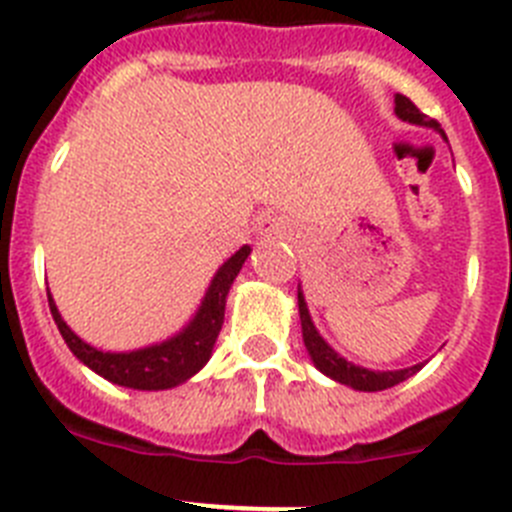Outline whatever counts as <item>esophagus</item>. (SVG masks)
<instances>
[{
	"mask_svg": "<svg viewBox=\"0 0 512 512\" xmlns=\"http://www.w3.org/2000/svg\"><path fill=\"white\" fill-rule=\"evenodd\" d=\"M259 233L261 235H282L284 233V223L282 217L277 215H264L259 220Z\"/></svg>",
	"mask_w": 512,
	"mask_h": 512,
	"instance_id": "obj_1",
	"label": "esophagus"
}]
</instances>
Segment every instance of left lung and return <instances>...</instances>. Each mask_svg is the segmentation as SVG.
Masks as SVG:
<instances>
[{"mask_svg": "<svg viewBox=\"0 0 512 512\" xmlns=\"http://www.w3.org/2000/svg\"><path fill=\"white\" fill-rule=\"evenodd\" d=\"M395 115L405 122H413V125L433 128L443 140H446V143H449V138H446V133L441 130V125H438L436 120H428V117H425L408 97H402V94H395ZM297 307H300L302 341H305L307 354H310L312 364L318 366L320 372H323L325 377L333 379V382L346 384V387L359 392H379L405 382V379L413 377L415 372H420V369L425 366V364H415V366H408V369H395V372H374V369H366V366H359L354 364V361L343 359L336 348L330 346V343L320 336L315 323H312L305 295H302V287H297Z\"/></svg>", "mask_w": 512, "mask_h": 512, "instance_id": "8db88e82", "label": "left lung"}]
</instances>
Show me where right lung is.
Instances as JSON below:
<instances>
[{"label": "right lung", "instance_id": "1", "mask_svg": "<svg viewBox=\"0 0 512 512\" xmlns=\"http://www.w3.org/2000/svg\"><path fill=\"white\" fill-rule=\"evenodd\" d=\"M248 256H251V246H241L215 271L200 307L179 333L161 343H153V346L135 348V351L94 348L92 343L81 341L66 325L51 292H48V305H51L53 320H56L66 346L71 348V354L81 364L89 366L94 374L112 384H120V387H130V390H171V387H179L192 379L210 361L212 346H215L225 320V300H228L230 287H233L235 277L241 274Z\"/></svg>", "mask_w": 512, "mask_h": 512}]
</instances>
